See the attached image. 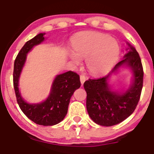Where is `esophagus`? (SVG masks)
<instances>
[{
    "mask_svg": "<svg viewBox=\"0 0 154 154\" xmlns=\"http://www.w3.org/2000/svg\"><path fill=\"white\" fill-rule=\"evenodd\" d=\"M86 80V77L85 76L83 75H80V82H81V84H82V85L83 84H84L85 81Z\"/></svg>",
    "mask_w": 154,
    "mask_h": 154,
    "instance_id": "1",
    "label": "esophagus"
}]
</instances>
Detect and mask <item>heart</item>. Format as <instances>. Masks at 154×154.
Returning a JSON list of instances; mask_svg holds the SVG:
<instances>
[{
    "label": "heart",
    "instance_id": "heart-1",
    "mask_svg": "<svg viewBox=\"0 0 154 154\" xmlns=\"http://www.w3.org/2000/svg\"><path fill=\"white\" fill-rule=\"evenodd\" d=\"M69 58L75 65L85 59L88 71L93 75H102L109 72L119 59L120 48L117 41L109 35L102 33H88L72 40ZM78 56L77 57L76 56Z\"/></svg>",
    "mask_w": 154,
    "mask_h": 154
}]
</instances>
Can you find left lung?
<instances>
[{
	"label": "left lung",
	"instance_id": "1",
	"mask_svg": "<svg viewBox=\"0 0 154 154\" xmlns=\"http://www.w3.org/2000/svg\"><path fill=\"white\" fill-rule=\"evenodd\" d=\"M128 45V52L109 75L98 79H89L84 83L88 114L95 123L101 126H113L126 119L135 111L140 98L143 83L142 63L135 48L129 43ZM123 66L132 69L134 80L131 85L125 92L111 91L107 83L108 77Z\"/></svg>",
	"mask_w": 154,
	"mask_h": 154
}]
</instances>
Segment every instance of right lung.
<instances>
[{
	"label": "right lung",
	"mask_w": 154,
	"mask_h": 154,
	"mask_svg": "<svg viewBox=\"0 0 154 154\" xmlns=\"http://www.w3.org/2000/svg\"><path fill=\"white\" fill-rule=\"evenodd\" d=\"M45 33H40L24 44L14 61L13 82L16 97L21 110L29 119L43 126H52L61 122L66 115L70 98L74 92L80 87L79 76L69 71L56 77L50 95L40 103H28L22 98L19 91V79L26 61V54L35 45L44 41Z\"/></svg>",
	"instance_id": "add662e5"
}]
</instances>
